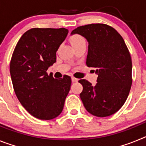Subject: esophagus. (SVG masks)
<instances>
[{
    "label": "esophagus",
    "mask_w": 146,
    "mask_h": 146,
    "mask_svg": "<svg viewBox=\"0 0 146 146\" xmlns=\"http://www.w3.org/2000/svg\"><path fill=\"white\" fill-rule=\"evenodd\" d=\"M72 82H76L78 81V79H77V78H75V77H72Z\"/></svg>",
    "instance_id": "esophagus-1"
}]
</instances>
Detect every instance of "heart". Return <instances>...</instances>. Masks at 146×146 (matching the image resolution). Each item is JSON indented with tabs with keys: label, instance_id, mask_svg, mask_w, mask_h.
<instances>
[{
	"label": "heart",
	"instance_id": "obj_1",
	"mask_svg": "<svg viewBox=\"0 0 146 146\" xmlns=\"http://www.w3.org/2000/svg\"><path fill=\"white\" fill-rule=\"evenodd\" d=\"M70 40V42L72 44V45L73 46V47H76L77 45L80 44L82 43H86V40L83 37L79 34H73L69 38Z\"/></svg>",
	"mask_w": 146,
	"mask_h": 146
}]
</instances>
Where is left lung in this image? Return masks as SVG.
<instances>
[{"label":"left lung","instance_id":"obj_1","mask_svg":"<svg viewBox=\"0 0 146 146\" xmlns=\"http://www.w3.org/2000/svg\"><path fill=\"white\" fill-rule=\"evenodd\" d=\"M80 34L88 42L86 65L96 68V86L80 80V94L88 112L97 117L116 113L123 106L131 89V59L124 40L116 30L105 24L82 25L71 34Z\"/></svg>","mask_w":146,"mask_h":146}]
</instances>
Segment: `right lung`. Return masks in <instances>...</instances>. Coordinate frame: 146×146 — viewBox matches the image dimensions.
Masks as SVG:
<instances>
[{
    "mask_svg": "<svg viewBox=\"0 0 146 146\" xmlns=\"http://www.w3.org/2000/svg\"><path fill=\"white\" fill-rule=\"evenodd\" d=\"M66 28L28 30L18 41L10 62V74L18 100L35 118L58 116L70 90L72 80L54 79L47 71L56 62V52L65 40Z\"/></svg>",
    "mask_w": 146,
    "mask_h": 146,
    "instance_id": "right-lung-1",
    "label": "right lung"
}]
</instances>
